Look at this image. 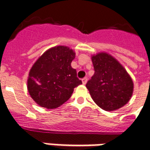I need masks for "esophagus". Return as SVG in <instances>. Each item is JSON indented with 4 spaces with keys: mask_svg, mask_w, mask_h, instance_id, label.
I'll use <instances>...</instances> for the list:
<instances>
[{
    "mask_svg": "<svg viewBox=\"0 0 150 150\" xmlns=\"http://www.w3.org/2000/svg\"><path fill=\"white\" fill-rule=\"evenodd\" d=\"M82 82H83V84H84V85H85L86 83H87V78L86 77L83 78V79H82Z\"/></svg>",
    "mask_w": 150,
    "mask_h": 150,
    "instance_id": "1",
    "label": "esophagus"
}]
</instances>
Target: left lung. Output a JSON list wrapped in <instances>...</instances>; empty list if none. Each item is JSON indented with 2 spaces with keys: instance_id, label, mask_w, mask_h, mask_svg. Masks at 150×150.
<instances>
[{
  "instance_id": "left-lung-1",
  "label": "left lung",
  "mask_w": 150,
  "mask_h": 150,
  "mask_svg": "<svg viewBox=\"0 0 150 150\" xmlns=\"http://www.w3.org/2000/svg\"><path fill=\"white\" fill-rule=\"evenodd\" d=\"M94 75L86 83L91 98L105 111L120 108L128 102L134 84L124 67L111 55L100 52L92 57Z\"/></svg>"
}]
</instances>
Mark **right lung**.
Listing matches in <instances>:
<instances>
[{
    "mask_svg": "<svg viewBox=\"0 0 150 150\" xmlns=\"http://www.w3.org/2000/svg\"><path fill=\"white\" fill-rule=\"evenodd\" d=\"M75 57L72 50L56 46L45 52L30 71L27 89L33 100L42 107L55 108L67 101L74 88L82 84L71 66Z\"/></svg>",
    "mask_w": 150,
    "mask_h": 150,
    "instance_id": "add662e5",
    "label": "right lung"
}]
</instances>
